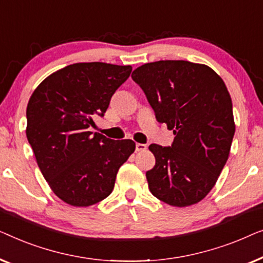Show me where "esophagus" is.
Segmentation results:
<instances>
[{
	"mask_svg": "<svg viewBox=\"0 0 263 263\" xmlns=\"http://www.w3.org/2000/svg\"><path fill=\"white\" fill-rule=\"evenodd\" d=\"M146 149H147L146 144H140V143L136 144V151H145Z\"/></svg>",
	"mask_w": 263,
	"mask_h": 263,
	"instance_id": "34e87169",
	"label": "esophagus"
}]
</instances>
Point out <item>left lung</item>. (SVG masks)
<instances>
[{"label": "left lung", "instance_id": "obj_1", "mask_svg": "<svg viewBox=\"0 0 263 263\" xmlns=\"http://www.w3.org/2000/svg\"><path fill=\"white\" fill-rule=\"evenodd\" d=\"M156 119L175 135L172 146L151 144L156 158L146 172L150 192L170 206L201 201L216 184L235 135L232 101L224 81L205 64L146 63L132 72Z\"/></svg>", "mask_w": 263, "mask_h": 263}]
</instances>
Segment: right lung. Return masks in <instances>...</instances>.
Here are the masks:
<instances>
[{
    "label": "right lung",
    "mask_w": 263,
    "mask_h": 263,
    "mask_svg": "<svg viewBox=\"0 0 263 263\" xmlns=\"http://www.w3.org/2000/svg\"><path fill=\"white\" fill-rule=\"evenodd\" d=\"M131 71V65L75 63L47 76L29 98L26 136L43 176L66 204L88 207L106 199L135 153L131 139L89 131Z\"/></svg>",
    "instance_id": "add662e5"
}]
</instances>
